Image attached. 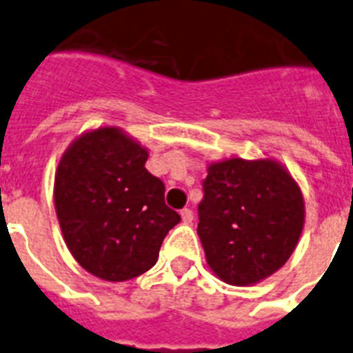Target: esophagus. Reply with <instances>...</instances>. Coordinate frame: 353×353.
I'll list each match as a JSON object with an SVG mask.
<instances>
[{
  "instance_id": "esophagus-1",
  "label": "esophagus",
  "mask_w": 353,
  "mask_h": 353,
  "mask_svg": "<svg viewBox=\"0 0 353 353\" xmlns=\"http://www.w3.org/2000/svg\"><path fill=\"white\" fill-rule=\"evenodd\" d=\"M181 219H183V222L185 223H192V220H194V211L188 210V208L181 210Z\"/></svg>"
}]
</instances>
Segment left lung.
Returning <instances> with one entry per match:
<instances>
[{"label":"left lung","mask_w":353,"mask_h":353,"mask_svg":"<svg viewBox=\"0 0 353 353\" xmlns=\"http://www.w3.org/2000/svg\"><path fill=\"white\" fill-rule=\"evenodd\" d=\"M197 234L211 272L250 286L283 268L304 229L300 186L270 158H229L208 167Z\"/></svg>","instance_id":"left-lung-1"}]
</instances>
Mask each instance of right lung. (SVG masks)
Instances as JSON below:
<instances>
[{"label":"right lung","mask_w":353,"mask_h":353,"mask_svg":"<svg viewBox=\"0 0 353 353\" xmlns=\"http://www.w3.org/2000/svg\"><path fill=\"white\" fill-rule=\"evenodd\" d=\"M149 151L121 128L79 134L54 174V210L67 249L92 275L122 283L156 265L181 216L163 181L147 172Z\"/></svg>","instance_id":"add662e5"}]
</instances>
